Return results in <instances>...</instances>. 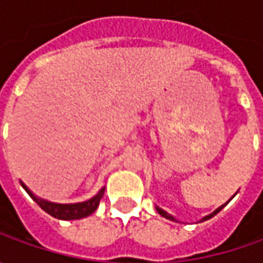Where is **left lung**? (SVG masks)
<instances>
[{"instance_id":"obj_1","label":"left lung","mask_w":263,"mask_h":263,"mask_svg":"<svg viewBox=\"0 0 263 263\" xmlns=\"http://www.w3.org/2000/svg\"><path fill=\"white\" fill-rule=\"evenodd\" d=\"M226 205H227V203H224L222 206H219V208H218V209H215V211H214L212 214H209V215H206V217H205V218H202V221H206V219H209V218H212V217H214V215H217L218 212H219V211H221L222 208L226 206ZM157 211H158V214H159V215H162V217H164V218H167V219H171V221H176V218L173 217V215H170V214H168V212H165L164 209H161V208L157 206Z\"/></svg>"}]
</instances>
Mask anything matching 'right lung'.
<instances>
[{"mask_svg":"<svg viewBox=\"0 0 263 263\" xmlns=\"http://www.w3.org/2000/svg\"><path fill=\"white\" fill-rule=\"evenodd\" d=\"M22 186L30 195V197L35 200L36 203L45 211L46 214H49L51 217L58 218V219H80V218L89 217L90 214H93L96 211V208L99 205V200L102 199L104 192H105V187H102L98 192V195H95L92 199H89L86 202H80V203H54V202H48V200L36 197L26 187L25 183H22Z\"/></svg>","mask_w":263,"mask_h":263,"instance_id":"obj_1","label":"right lung"}]
</instances>
